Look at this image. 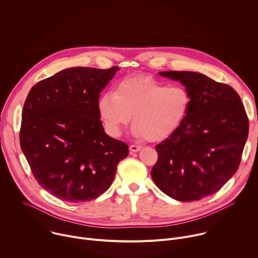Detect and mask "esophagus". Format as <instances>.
Returning a JSON list of instances; mask_svg holds the SVG:
<instances>
[{"label": "esophagus", "instance_id": "1", "mask_svg": "<svg viewBox=\"0 0 258 258\" xmlns=\"http://www.w3.org/2000/svg\"><path fill=\"white\" fill-rule=\"evenodd\" d=\"M141 149H142V147H140V146H135V145H132V146L129 147V150H130V153H131V154L137 153V152H139Z\"/></svg>", "mask_w": 258, "mask_h": 258}]
</instances>
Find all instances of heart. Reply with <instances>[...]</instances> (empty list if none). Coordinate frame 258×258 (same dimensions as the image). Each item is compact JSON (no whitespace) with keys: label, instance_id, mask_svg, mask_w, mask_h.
Instances as JSON below:
<instances>
[{"label":"heart","instance_id":"heart-1","mask_svg":"<svg viewBox=\"0 0 258 258\" xmlns=\"http://www.w3.org/2000/svg\"><path fill=\"white\" fill-rule=\"evenodd\" d=\"M189 103V94L181 86H166L150 76L138 75L121 81L113 94L101 95L97 108L111 136H120L133 117L135 137L160 141L179 128Z\"/></svg>","mask_w":258,"mask_h":258}]
</instances>
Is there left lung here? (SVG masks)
Segmentation results:
<instances>
[{
  "label": "left lung",
  "instance_id": "1",
  "mask_svg": "<svg viewBox=\"0 0 258 258\" xmlns=\"http://www.w3.org/2000/svg\"><path fill=\"white\" fill-rule=\"evenodd\" d=\"M179 81L190 103L179 128L156 146L152 178L167 196L198 201L219 190L239 168L249 121L239 94L194 72H160Z\"/></svg>",
  "mask_w": 258,
  "mask_h": 258
}]
</instances>
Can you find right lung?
Wrapping results in <instances>:
<instances>
[{
  "label": "right lung",
  "mask_w": 258,
  "mask_h": 258,
  "mask_svg": "<svg viewBox=\"0 0 258 258\" xmlns=\"http://www.w3.org/2000/svg\"><path fill=\"white\" fill-rule=\"evenodd\" d=\"M119 70L71 68L37 83L28 93L20 147L40 185L63 201H90L111 184L128 146L105 134L100 92Z\"/></svg>",
  "instance_id": "obj_1"
}]
</instances>
